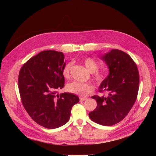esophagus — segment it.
Wrapping results in <instances>:
<instances>
[{
  "label": "esophagus",
  "instance_id": "esophagus-1",
  "mask_svg": "<svg viewBox=\"0 0 156 156\" xmlns=\"http://www.w3.org/2000/svg\"><path fill=\"white\" fill-rule=\"evenodd\" d=\"M87 100V98H83V97H80V98H79L80 101H85V100Z\"/></svg>",
  "mask_w": 156,
  "mask_h": 156
}]
</instances>
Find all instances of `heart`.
Wrapping results in <instances>:
<instances>
[{
  "label": "heart",
  "instance_id": "b5f03b06",
  "mask_svg": "<svg viewBox=\"0 0 156 156\" xmlns=\"http://www.w3.org/2000/svg\"><path fill=\"white\" fill-rule=\"evenodd\" d=\"M84 64L89 72L93 73V79L98 85L101 84L107 78V73L105 71H98V64L96 61L90 57H87L84 60ZM73 63L69 62L66 64L62 69L64 77L69 78ZM67 91L79 96H86L94 90V87L91 83H83L73 81L68 83L66 86Z\"/></svg>",
  "mask_w": 156,
  "mask_h": 156
}]
</instances>
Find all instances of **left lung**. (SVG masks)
Instances as JSON below:
<instances>
[{
  "mask_svg": "<svg viewBox=\"0 0 156 156\" xmlns=\"http://www.w3.org/2000/svg\"><path fill=\"white\" fill-rule=\"evenodd\" d=\"M109 68V75L99 89L106 96H94L95 110L89 112L93 122L102 126H113L123 120L137 98L139 74L134 60L125 52L112 49L103 56Z\"/></svg>",
  "mask_w": 156,
  "mask_h": 156,
  "instance_id": "left-lung-1",
  "label": "left lung"
}]
</instances>
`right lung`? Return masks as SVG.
Listing matches in <instances>:
<instances>
[{"label": "right lung", "mask_w": 156, "mask_h": 156, "mask_svg": "<svg viewBox=\"0 0 156 156\" xmlns=\"http://www.w3.org/2000/svg\"><path fill=\"white\" fill-rule=\"evenodd\" d=\"M64 61L62 52L44 51L27 61L19 73L23 105L31 119L45 128H57L67 123L72 107L79 101L75 94H57L64 87Z\"/></svg>", "instance_id": "add662e5"}]
</instances>
